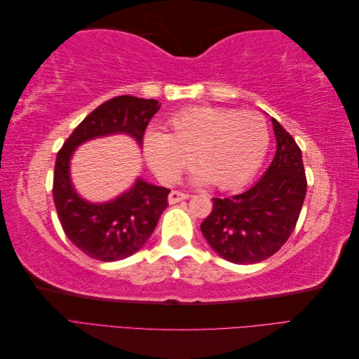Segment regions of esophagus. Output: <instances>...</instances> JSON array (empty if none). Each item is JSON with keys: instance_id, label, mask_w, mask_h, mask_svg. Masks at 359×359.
<instances>
[{"instance_id": "obj_1", "label": "esophagus", "mask_w": 359, "mask_h": 359, "mask_svg": "<svg viewBox=\"0 0 359 359\" xmlns=\"http://www.w3.org/2000/svg\"><path fill=\"white\" fill-rule=\"evenodd\" d=\"M189 198H190V194L173 190V191L169 193V203H177V202H181V201L189 199Z\"/></svg>"}]
</instances>
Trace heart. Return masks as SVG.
I'll return each mask as SVG.
<instances>
[{"instance_id": "b5f03b06", "label": "heart", "mask_w": 359, "mask_h": 359, "mask_svg": "<svg viewBox=\"0 0 359 359\" xmlns=\"http://www.w3.org/2000/svg\"><path fill=\"white\" fill-rule=\"evenodd\" d=\"M268 145L269 130L259 114L214 106L184 109L169 119L166 135L151 130L144 137L147 161L161 182L177 181L191 158L201 168L194 180L220 190L252 180Z\"/></svg>"}]
</instances>
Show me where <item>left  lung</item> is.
<instances>
[{
  "label": "left lung",
  "instance_id": "1",
  "mask_svg": "<svg viewBox=\"0 0 359 359\" xmlns=\"http://www.w3.org/2000/svg\"><path fill=\"white\" fill-rule=\"evenodd\" d=\"M276 156L252 189L214 198L201 224L214 252L233 264H257L277 253L295 229L307 191L302 154L286 128L273 118Z\"/></svg>",
  "mask_w": 359,
  "mask_h": 359
}]
</instances>
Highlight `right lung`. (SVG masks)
Instances as JSON below:
<instances>
[{
  "instance_id": "1",
  "label": "right lung",
  "mask_w": 359,
  "mask_h": 359,
  "mask_svg": "<svg viewBox=\"0 0 359 359\" xmlns=\"http://www.w3.org/2000/svg\"><path fill=\"white\" fill-rule=\"evenodd\" d=\"M158 109L160 103L154 99L114 97L95 107L58 151L53 202L64 233L86 256L115 262L135 255L153 235L168 206L170 190L137 180L132 189L112 202H86L72 186L70 157L76 147L86 140L114 133H127L142 145L147 126Z\"/></svg>"
}]
</instances>
